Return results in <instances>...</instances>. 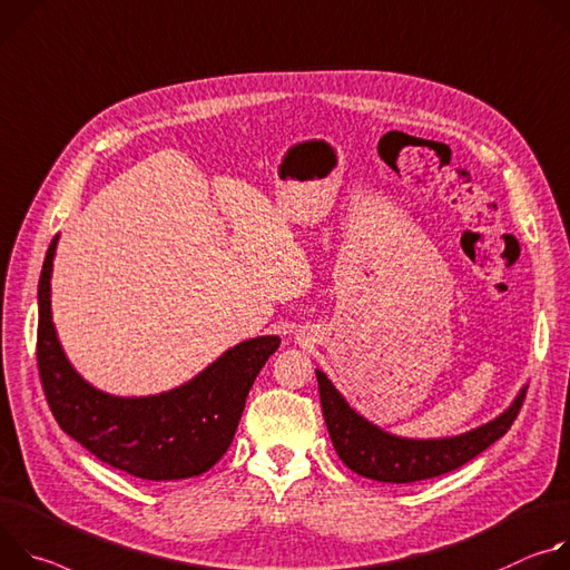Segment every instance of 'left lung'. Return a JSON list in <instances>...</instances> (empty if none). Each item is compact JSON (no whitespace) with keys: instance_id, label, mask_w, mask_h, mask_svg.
Wrapping results in <instances>:
<instances>
[{"instance_id":"left-lung-1","label":"left lung","mask_w":570,"mask_h":570,"mask_svg":"<svg viewBox=\"0 0 570 570\" xmlns=\"http://www.w3.org/2000/svg\"><path fill=\"white\" fill-rule=\"evenodd\" d=\"M317 383L328 434L340 460L362 478L394 484L444 475L478 458L512 428L528 394V387H523L500 416L464 434L446 439H405L360 416L320 368Z\"/></svg>"}]
</instances>
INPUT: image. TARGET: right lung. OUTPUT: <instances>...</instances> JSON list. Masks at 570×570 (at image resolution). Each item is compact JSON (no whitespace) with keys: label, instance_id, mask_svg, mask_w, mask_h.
<instances>
[{"label":"right lung","instance_id":"add662e5","mask_svg":"<svg viewBox=\"0 0 570 570\" xmlns=\"http://www.w3.org/2000/svg\"><path fill=\"white\" fill-rule=\"evenodd\" d=\"M51 239L38 283V371L49 410L95 458L142 480L206 473L228 451L248 390L281 337L239 342L193 381L156 396H112L75 371L51 322Z\"/></svg>","mask_w":570,"mask_h":570}]
</instances>
